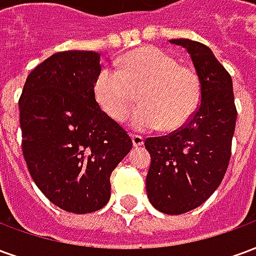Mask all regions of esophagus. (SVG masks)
Returning a JSON list of instances; mask_svg holds the SVG:
<instances>
[{
	"label": "esophagus",
	"instance_id": "obj_1",
	"mask_svg": "<svg viewBox=\"0 0 256 256\" xmlns=\"http://www.w3.org/2000/svg\"><path fill=\"white\" fill-rule=\"evenodd\" d=\"M132 141H133L134 148H138L141 145L144 144V138L141 137V136H137V134H133L132 136Z\"/></svg>",
	"mask_w": 256,
	"mask_h": 256
}]
</instances>
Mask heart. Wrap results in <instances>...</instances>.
<instances>
[{
	"label": "heart",
	"mask_w": 256,
	"mask_h": 256,
	"mask_svg": "<svg viewBox=\"0 0 256 256\" xmlns=\"http://www.w3.org/2000/svg\"><path fill=\"white\" fill-rule=\"evenodd\" d=\"M132 126L140 132L182 126L192 116L200 84L192 68L180 66L168 53L144 46L118 60V71L102 68L94 82V97L108 116L123 122L137 98Z\"/></svg>",
	"instance_id": "obj_1"
}]
</instances>
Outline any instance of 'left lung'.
I'll list each match as a JSON object with an SVG mask.
<instances>
[{
    "instance_id": "left-lung-1",
    "label": "left lung",
    "mask_w": 256,
    "mask_h": 256,
    "mask_svg": "<svg viewBox=\"0 0 256 256\" xmlns=\"http://www.w3.org/2000/svg\"><path fill=\"white\" fill-rule=\"evenodd\" d=\"M188 50L200 84V102L188 122L168 136L150 137L146 194L168 215L185 214L203 204L220 186L232 154L237 111L229 72L208 46L170 40Z\"/></svg>"
}]
</instances>
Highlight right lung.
I'll return each instance as SVG.
<instances>
[{"label": "right lung", "instance_id": "1", "mask_svg": "<svg viewBox=\"0 0 256 256\" xmlns=\"http://www.w3.org/2000/svg\"><path fill=\"white\" fill-rule=\"evenodd\" d=\"M100 71L97 52L54 53L31 71L19 100L31 177L54 206L74 214L108 203L111 172L133 146L128 132L96 101Z\"/></svg>", "mask_w": 256, "mask_h": 256}]
</instances>
